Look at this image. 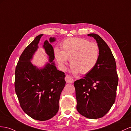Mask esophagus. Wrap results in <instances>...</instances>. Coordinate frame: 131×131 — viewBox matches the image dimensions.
Listing matches in <instances>:
<instances>
[{"mask_svg":"<svg viewBox=\"0 0 131 131\" xmlns=\"http://www.w3.org/2000/svg\"><path fill=\"white\" fill-rule=\"evenodd\" d=\"M65 80L67 83H72L73 82V79L72 77L70 76L69 75H67L65 77Z\"/></svg>","mask_w":131,"mask_h":131,"instance_id":"34e87169","label":"esophagus"}]
</instances>
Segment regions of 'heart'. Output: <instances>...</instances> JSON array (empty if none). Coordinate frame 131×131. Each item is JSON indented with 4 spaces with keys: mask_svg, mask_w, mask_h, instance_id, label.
Returning <instances> with one entry per match:
<instances>
[{
    "mask_svg": "<svg viewBox=\"0 0 131 131\" xmlns=\"http://www.w3.org/2000/svg\"><path fill=\"white\" fill-rule=\"evenodd\" d=\"M62 50L55 48L54 56L60 68L64 70L70 59L73 73L86 74L91 72L97 63L100 57L99 47L88 40L71 38L62 42Z\"/></svg>",
    "mask_w": 131,
    "mask_h": 131,
    "instance_id": "1",
    "label": "heart"
}]
</instances>
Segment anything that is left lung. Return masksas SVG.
Listing matches in <instances>:
<instances>
[{"mask_svg": "<svg viewBox=\"0 0 131 131\" xmlns=\"http://www.w3.org/2000/svg\"><path fill=\"white\" fill-rule=\"evenodd\" d=\"M88 36L96 40L100 57L95 68L74 82L76 108L86 118L97 119L105 116L115 103L118 77L115 58L106 42L96 34Z\"/></svg>", "mask_w": 131, "mask_h": 131, "instance_id": "1", "label": "left lung"}]
</instances>
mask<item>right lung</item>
<instances>
[{
	"mask_svg": "<svg viewBox=\"0 0 131 131\" xmlns=\"http://www.w3.org/2000/svg\"><path fill=\"white\" fill-rule=\"evenodd\" d=\"M42 34L37 36L26 47L19 58L15 72V90L20 105L32 118L46 121L56 115L59 111L60 95L66 81L65 73L57 70L52 62L55 56L52 45L45 41L43 47L50 62L39 69L30 60L38 48ZM55 41L50 38V42Z\"/></svg>",
	"mask_w": 131,
	"mask_h": 131,
	"instance_id": "right-lung-1",
	"label": "right lung"
}]
</instances>
